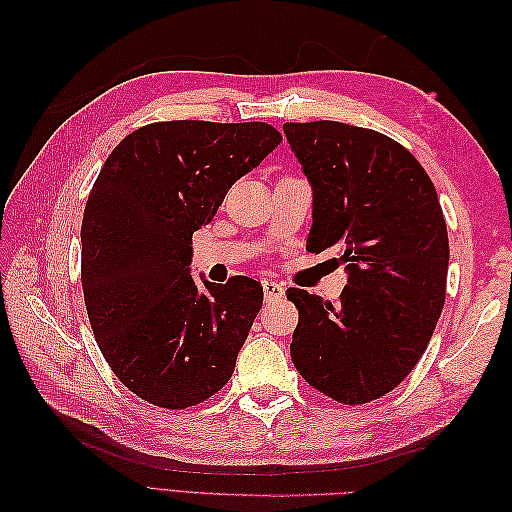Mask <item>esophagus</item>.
Instances as JSON below:
<instances>
[{
  "instance_id": "esophagus-1",
  "label": "esophagus",
  "mask_w": 512,
  "mask_h": 512,
  "mask_svg": "<svg viewBox=\"0 0 512 512\" xmlns=\"http://www.w3.org/2000/svg\"><path fill=\"white\" fill-rule=\"evenodd\" d=\"M262 286H264V297H266V301H275V299L284 297V286L277 284V281L264 279Z\"/></svg>"
}]
</instances>
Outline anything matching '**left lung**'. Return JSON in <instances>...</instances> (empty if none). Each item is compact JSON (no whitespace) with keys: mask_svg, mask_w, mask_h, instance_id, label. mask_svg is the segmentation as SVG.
I'll list each match as a JSON object with an SVG mask.
<instances>
[{"mask_svg":"<svg viewBox=\"0 0 512 512\" xmlns=\"http://www.w3.org/2000/svg\"><path fill=\"white\" fill-rule=\"evenodd\" d=\"M312 187L308 250H339L341 299L286 295L299 310L297 372L343 405L398 387L427 350L447 297L449 235L427 171L396 140L336 121L286 123Z\"/></svg>","mask_w":512,"mask_h":512,"instance_id":"left-lung-1","label":"left lung"}]
</instances>
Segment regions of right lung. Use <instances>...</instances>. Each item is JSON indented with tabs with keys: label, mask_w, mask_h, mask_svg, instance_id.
Instances as JSON below:
<instances>
[{
	"label": "right lung",
	"mask_w": 512,
	"mask_h": 512,
	"mask_svg": "<svg viewBox=\"0 0 512 512\" xmlns=\"http://www.w3.org/2000/svg\"><path fill=\"white\" fill-rule=\"evenodd\" d=\"M279 143L268 123H151L114 147L94 182L85 308L112 372L151 405H200L233 376L264 288L250 277L195 284L191 237Z\"/></svg>",
	"instance_id": "right-lung-1"
}]
</instances>
